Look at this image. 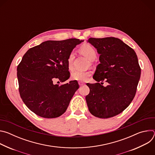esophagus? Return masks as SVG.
I'll use <instances>...</instances> for the list:
<instances>
[{
	"mask_svg": "<svg viewBox=\"0 0 155 155\" xmlns=\"http://www.w3.org/2000/svg\"><path fill=\"white\" fill-rule=\"evenodd\" d=\"M78 84H79V85L80 86H83V85H84V82H83V81H78Z\"/></svg>",
	"mask_w": 155,
	"mask_h": 155,
	"instance_id": "34e87169",
	"label": "esophagus"
}]
</instances>
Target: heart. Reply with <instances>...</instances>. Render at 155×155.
Returning <instances> with one entry per match:
<instances>
[{"mask_svg": "<svg viewBox=\"0 0 155 155\" xmlns=\"http://www.w3.org/2000/svg\"><path fill=\"white\" fill-rule=\"evenodd\" d=\"M81 51L82 53L90 61H93L96 57V52L93 47L90 45H84L81 48ZM75 58V51H72L70 53L68 58V65L69 69L72 67V63ZM91 75L90 71H82L79 70H75L73 71L72 74V78L75 80L83 81L85 80L88 77Z\"/></svg>", "mask_w": 155, "mask_h": 155, "instance_id": "b5f03b06", "label": "heart"}]
</instances>
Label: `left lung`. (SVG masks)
<instances>
[{
	"instance_id": "left-lung-1",
	"label": "left lung",
	"mask_w": 155,
	"mask_h": 155,
	"mask_svg": "<svg viewBox=\"0 0 155 155\" xmlns=\"http://www.w3.org/2000/svg\"><path fill=\"white\" fill-rule=\"evenodd\" d=\"M97 49L100 64L93 78L87 83L90 93L86 101L90 113L100 118L116 116L133 100L140 80L141 69L134 50L115 37L90 38L87 41ZM105 80L107 87L102 85Z\"/></svg>"
}]
</instances>
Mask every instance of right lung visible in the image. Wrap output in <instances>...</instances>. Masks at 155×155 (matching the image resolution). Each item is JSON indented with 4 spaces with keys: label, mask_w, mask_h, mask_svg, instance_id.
I'll return each instance as SVG.
<instances>
[{
    "label": "right lung",
    "mask_w": 155,
    "mask_h": 155,
    "mask_svg": "<svg viewBox=\"0 0 155 155\" xmlns=\"http://www.w3.org/2000/svg\"><path fill=\"white\" fill-rule=\"evenodd\" d=\"M84 40H47L30 48L17 67L20 96L32 112L43 118L62 115L79 85L77 80L59 86L70 77L68 58Z\"/></svg>",
    "instance_id": "1"
}]
</instances>
